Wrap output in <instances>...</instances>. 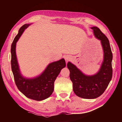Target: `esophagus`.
<instances>
[{
	"label": "esophagus",
	"instance_id": "1",
	"mask_svg": "<svg viewBox=\"0 0 122 122\" xmlns=\"http://www.w3.org/2000/svg\"><path fill=\"white\" fill-rule=\"evenodd\" d=\"M64 58H65V60L66 62H68V61L70 59H71V56H69V55H66V56H65V57H64Z\"/></svg>",
	"mask_w": 122,
	"mask_h": 122
}]
</instances>
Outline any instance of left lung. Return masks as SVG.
I'll return each mask as SVG.
<instances>
[{"label":"left lung","instance_id":"obj_1","mask_svg":"<svg viewBox=\"0 0 122 122\" xmlns=\"http://www.w3.org/2000/svg\"><path fill=\"white\" fill-rule=\"evenodd\" d=\"M91 28L96 38L101 41L104 52V59L99 71L94 75H86L73 63L70 62L67 63L74 93L86 99L100 96L108 87L112 76V53L108 39L97 27Z\"/></svg>","mask_w":122,"mask_h":122}]
</instances>
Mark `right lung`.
Returning a JSON list of instances; mask_svg holds the SVG:
<instances>
[{
    "mask_svg": "<svg viewBox=\"0 0 122 122\" xmlns=\"http://www.w3.org/2000/svg\"><path fill=\"white\" fill-rule=\"evenodd\" d=\"M30 24H25L19 29L11 45V68L14 81L18 89L25 96L36 101H42L49 97L54 90L55 80L61 69L66 67L64 59L51 63L40 76L34 78H26L21 75L16 56V43Z\"/></svg>",
    "mask_w": 122,
    "mask_h": 122,
    "instance_id": "1",
    "label": "right lung"
}]
</instances>
